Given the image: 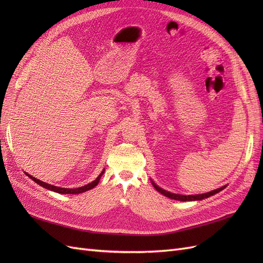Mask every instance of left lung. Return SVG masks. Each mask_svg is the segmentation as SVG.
Segmentation results:
<instances>
[{
    "label": "left lung",
    "instance_id": "left-lung-1",
    "mask_svg": "<svg viewBox=\"0 0 263 263\" xmlns=\"http://www.w3.org/2000/svg\"><path fill=\"white\" fill-rule=\"evenodd\" d=\"M153 185L154 187L158 191V192H160L161 194H163L164 196L169 197V198H172V200H178V201H201V200H204V198L206 197H210L211 195H214L216 194L218 192H220L221 190H224L226 186H221L220 189H217V190H214L212 191V192H209V193H205V194H197V195H180V194H174V193H170L168 192V191H165L161 187H159L157 184H155V183L153 182Z\"/></svg>",
    "mask_w": 263,
    "mask_h": 263
}]
</instances>
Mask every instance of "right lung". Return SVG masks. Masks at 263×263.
<instances>
[{
  "mask_svg": "<svg viewBox=\"0 0 263 263\" xmlns=\"http://www.w3.org/2000/svg\"><path fill=\"white\" fill-rule=\"evenodd\" d=\"M103 173H104V170H103V172L97 178V180H94L93 182L89 183V184H86V185L81 186V187H78V189H65V187L53 186V185H50V184H47V183H45V182H43V181H41V180H38V179H36V178H34V177L29 176V174H28V177H29L31 180H33L34 182H36L37 184H39L41 186H44V187L47 189V190L53 191V192L61 193V194H79V193H83V192H85V191H89V190H91V189L97 186Z\"/></svg>",
  "mask_w": 263,
  "mask_h": 263,
  "instance_id": "add662e5",
  "label": "right lung"
}]
</instances>
